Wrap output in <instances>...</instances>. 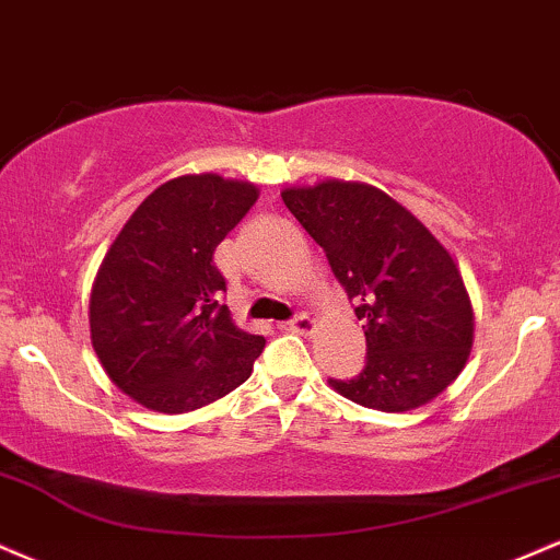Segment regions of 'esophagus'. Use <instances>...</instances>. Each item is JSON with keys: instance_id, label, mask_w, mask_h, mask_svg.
Listing matches in <instances>:
<instances>
[{"instance_id": "obj_1", "label": "esophagus", "mask_w": 560, "mask_h": 560, "mask_svg": "<svg viewBox=\"0 0 560 560\" xmlns=\"http://www.w3.org/2000/svg\"><path fill=\"white\" fill-rule=\"evenodd\" d=\"M280 330H285V332H312L314 330V319L308 317V314H295L293 319H288V322H280Z\"/></svg>"}]
</instances>
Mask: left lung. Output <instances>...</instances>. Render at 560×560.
I'll return each instance as SVG.
<instances>
[{
    "mask_svg": "<svg viewBox=\"0 0 560 560\" xmlns=\"http://www.w3.org/2000/svg\"><path fill=\"white\" fill-rule=\"evenodd\" d=\"M282 201L327 254L364 322V370L330 377L335 390L377 411H409L443 393L469 359L475 314L462 272L435 235L364 183L288 188Z\"/></svg>",
    "mask_w": 560,
    "mask_h": 560,
    "instance_id": "left-lung-1",
    "label": "left lung"
}]
</instances>
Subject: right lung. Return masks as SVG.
Returning <instances> with one entry per match:
<instances>
[{"mask_svg": "<svg viewBox=\"0 0 560 560\" xmlns=\"http://www.w3.org/2000/svg\"><path fill=\"white\" fill-rule=\"evenodd\" d=\"M252 183L220 175L167 180L112 243L91 293V343L125 396L183 413L252 374L261 335L235 327L214 248L254 207Z\"/></svg>", "mask_w": 560, "mask_h": 560, "instance_id": "obj_1", "label": "right lung"}]
</instances>
